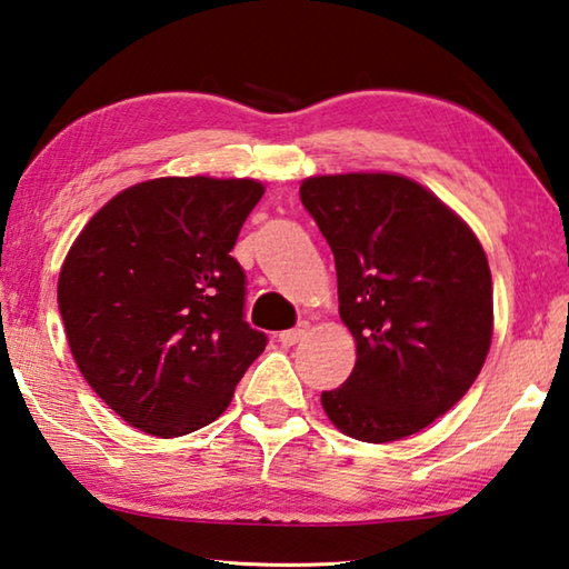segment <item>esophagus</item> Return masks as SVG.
Masks as SVG:
<instances>
[{"mask_svg":"<svg viewBox=\"0 0 569 569\" xmlns=\"http://www.w3.org/2000/svg\"><path fill=\"white\" fill-rule=\"evenodd\" d=\"M306 333H308V323H298L291 330H281V333H278V340H281L283 346H296L298 340L306 338Z\"/></svg>","mask_w":569,"mask_h":569,"instance_id":"obj_1","label":"esophagus"}]
</instances>
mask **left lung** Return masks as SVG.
Returning a JSON list of instances; mask_svg holds the SVG:
<instances>
[{
	"mask_svg": "<svg viewBox=\"0 0 569 569\" xmlns=\"http://www.w3.org/2000/svg\"><path fill=\"white\" fill-rule=\"evenodd\" d=\"M336 258L340 320L356 368L320 396L363 442L408 438L470 390L492 340V278L480 241L426 186L398 173H336L301 183Z\"/></svg>",
	"mask_w": 569,
	"mask_h": 569,
	"instance_id": "1",
	"label": "left lung"
}]
</instances>
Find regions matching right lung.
Wrapping results in <instances>:
<instances>
[{
	"mask_svg": "<svg viewBox=\"0 0 569 569\" xmlns=\"http://www.w3.org/2000/svg\"><path fill=\"white\" fill-rule=\"evenodd\" d=\"M261 196L253 179H151L101 206L69 249L57 298L71 356L129 426L157 438L209 426L263 353L231 256Z\"/></svg>",
	"mask_w": 569,
	"mask_h": 569,
	"instance_id": "right-lung-1",
	"label": "right lung"
}]
</instances>
